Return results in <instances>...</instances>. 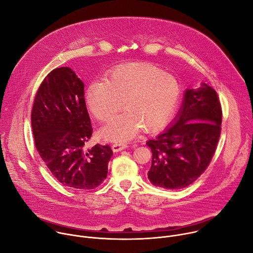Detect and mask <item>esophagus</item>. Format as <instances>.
I'll use <instances>...</instances> for the list:
<instances>
[{
  "instance_id": "34e87169",
  "label": "esophagus",
  "mask_w": 253,
  "mask_h": 253,
  "mask_svg": "<svg viewBox=\"0 0 253 253\" xmlns=\"http://www.w3.org/2000/svg\"><path fill=\"white\" fill-rule=\"evenodd\" d=\"M126 147H127V144L126 143H122V142H117V143H114L112 145V148H113L115 153H118V151H121V150L125 149Z\"/></svg>"
}]
</instances>
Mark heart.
<instances>
[{"label":"heart","mask_w":253,"mask_h":253,"mask_svg":"<svg viewBox=\"0 0 253 253\" xmlns=\"http://www.w3.org/2000/svg\"><path fill=\"white\" fill-rule=\"evenodd\" d=\"M180 94L177 80L164 70L146 63L118 67L106 80L92 82L85 99L91 114L102 122L111 120L103 129L104 137L126 141L143 127L150 131L162 127L171 117Z\"/></svg>","instance_id":"1"}]
</instances>
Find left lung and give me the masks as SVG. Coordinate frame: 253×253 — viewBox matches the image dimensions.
<instances>
[{"instance_id": "8db88e82", "label": "left lung", "mask_w": 253, "mask_h": 253, "mask_svg": "<svg viewBox=\"0 0 253 253\" xmlns=\"http://www.w3.org/2000/svg\"><path fill=\"white\" fill-rule=\"evenodd\" d=\"M221 120V105L212 86L204 83L197 89H187L173 125L146 142L153 153L150 182L180 189L196 180L215 153Z\"/></svg>"}]
</instances>
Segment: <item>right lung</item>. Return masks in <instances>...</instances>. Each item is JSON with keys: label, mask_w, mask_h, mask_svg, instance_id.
<instances>
[{"label": "right lung", "mask_w": 253, "mask_h": 253, "mask_svg": "<svg viewBox=\"0 0 253 253\" xmlns=\"http://www.w3.org/2000/svg\"><path fill=\"white\" fill-rule=\"evenodd\" d=\"M84 83L68 67L53 70L34 98L35 145L52 174L65 186L89 190L102 184L113 156L109 144L86 148L92 134Z\"/></svg>", "instance_id": "obj_1"}]
</instances>
